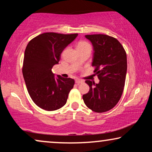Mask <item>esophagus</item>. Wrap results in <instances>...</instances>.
<instances>
[{"label": "esophagus", "mask_w": 152, "mask_h": 152, "mask_svg": "<svg viewBox=\"0 0 152 152\" xmlns=\"http://www.w3.org/2000/svg\"><path fill=\"white\" fill-rule=\"evenodd\" d=\"M84 82V81L82 80H80V79H76L75 80V83L77 84H82V83Z\"/></svg>", "instance_id": "obj_1"}]
</instances>
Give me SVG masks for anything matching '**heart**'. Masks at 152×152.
I'll return each mask as SVG.
<instances>
[{"instance_id":"heart-1","label":"heart","mask_w":152,"mask_h":152,"mask_svg":"<svg viewBox=\"0 0 152 152\" xmlns=\"http://www.w3.org/2000/svg\"><path fill=\"white\" fill-rule=\"evenodd\" d=\"M77 48H91V45L89 44V43L87 42V41H80V42L78 43L77 46Z\"/></svg>"}]
</instances>
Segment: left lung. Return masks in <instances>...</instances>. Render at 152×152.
Segmentation results:
<instances>
[{"mask_svg":"<svg viewBox=\"0 0 152 152\" xmlns=\"http://www.w3.org/2000/svg\"><path fill=\"white\" fill-rule=\"evenodd\" d=\"M85 37L93 44L92 66L99 82L85 81L90 90L83 95V99L88 109L103 113L113 109L121 98L127 69L126 54L121 43L113 37L99 34Z\"/></svg>","mask_w":152,"mask_h":152,"instance_id":"8db88e82","label":"left lung"}]
</instances>
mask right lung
Instances as JSON below:
<instances>
[{"label": "right lung", "instance_id": "1", "mask_svg": "<svg viewBox=\"0 0 152 152\" xmlns=\"http://www.w3.org/2000/svg\"><path fill=\"white\" fill-rule=\"evenodd\" d=\"M78 34L43 33L30 41L25 50L23 75L32 101L46 111H55L66 104L75 80L58 75L53 66L59 63L64 48Z\"/></svg>", "mask_w": 152, "mask_h": 152}]
</instances>
